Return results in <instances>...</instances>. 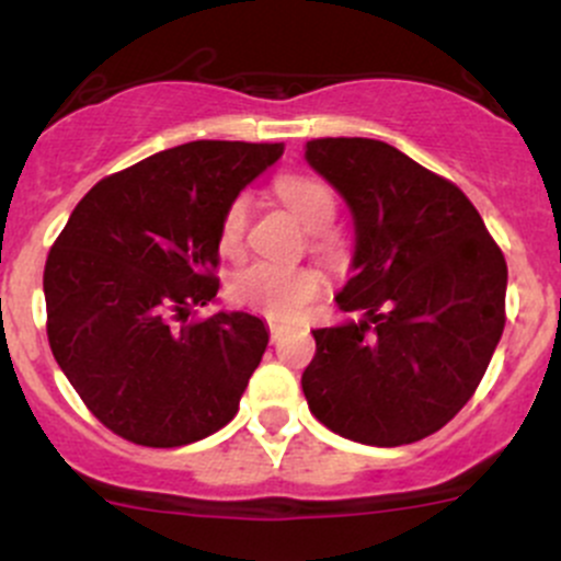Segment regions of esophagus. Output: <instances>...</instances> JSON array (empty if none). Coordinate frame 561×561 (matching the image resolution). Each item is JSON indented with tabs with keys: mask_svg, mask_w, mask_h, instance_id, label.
Here are the masks:
<instances>
[{
	"mask_svg": "<svg viewBox=\"0 0 561 561\" xmlns=\"http://www.w3.org/2000/svg\"><path fill=\"white\" fill-rule=\"evenodd\" d=\"M268 330H271V341H276L282 335V328L276 325V322H268Z\"/></svg>",
	"mask_w": 561,
	"mask_h": 561,
	"instance_id": "obj_1",
	"label": "esophagus"
}]
</instances>
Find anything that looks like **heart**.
I'll return each instance as SVG.
<instances>
[{
    "mask_svg": "<svg viewBox=\"0 0 561 561\" xmlns=\"http://www.w3.org/2000/svg\"><path fill=\"white\" fill-rule=\"evenodd\" d=\"M274 191L282 202L290 206V211L298 217V222L306 231L320 233L317 236L314 250L320 255H333L339 250L335 239L322 233L335 220V209H339L335 193L330 191L328 182L309 174H285L276 180ZM244 226L247 196H239L228 206L226 217H222V250L233 252L241 244ZM317 285H320L317 276L306 268H287V265L271 261H255L247 265V268H241L231 279V298L236 304L261 311V314L271 317L276 322H293L304 314L306 304L314 298Z\"/></svg>",
    "mask_w": 561,
    "mask_h": 561,
    "instance_id": "obj_1",
    "label": "heart"
}]
</instances>
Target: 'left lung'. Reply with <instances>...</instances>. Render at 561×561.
<instances>
[{
  "mask_svg": "<svg viewBox=\"0 0 561 561\" xmlns=\"http://www.w3.org/2000/svg\"><path fill=\"white\" fill-rule=\"evenodd\" d=\"M355 226L341 320L314 330L311 414L368 446L427 438L479 387L505 328L508 265L457 185L379 139L306 141Z\"/></svg>",
  "mask_w": 561,
  "mask_h": 561,
  "instance_id": "obj_1",
  "label": "left lung"
}]
</instances>
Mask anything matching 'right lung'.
<instances>
[{"label": "right lung", "instance_id": "add662e5", "mask_svg": "<svg viewBox=\"0 0 561 561\" xmlns=\"http://www.w3.org/2000/svg\"><path fill=\"white\" fill-rule=\"evenodd\" d=\"M285 145L187 141L96 182L45 263L47 341L82 403L112 433L172 449L239 411L268 328L217 300L228 206Z\"/></svg>", "mask_w": 561, "mask_h": 561}]
</instances>
